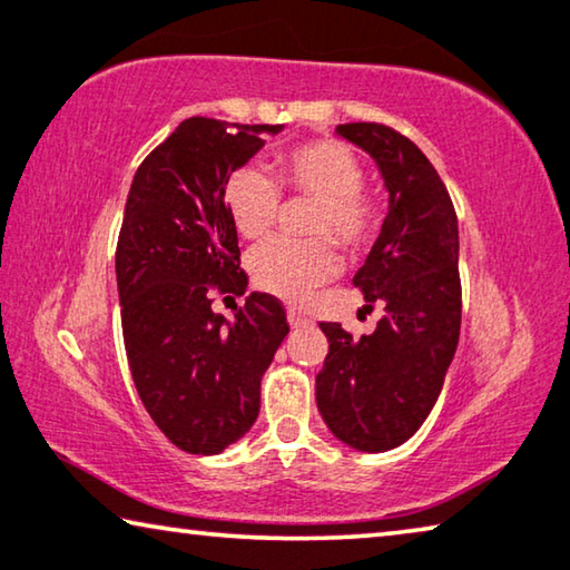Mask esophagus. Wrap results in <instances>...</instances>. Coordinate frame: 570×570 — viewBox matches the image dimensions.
<instances>
[{"mask_svg":"<svg viewBox=\"0 0 570 570\" xmlns=\"http://www.w3.org/2000/svg\"><path fill=\"white\" fill-rule=\"evenodd\" d=\"M287 323H291V328H301L308 323V318H305V315L297 308H287Z\"/></svg>","mask_w":570,"mask_h":570,"instance_id":"34e87169","label":"esophagus"}]
</instances>
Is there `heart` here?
Returning a JSON list of instances; mask_svg holds the SVG:
<instances>
[{"label": "heart", "mask_w": 570, "mask_h": 570, "mask_svg": "<svg viewBox=\"0 0 570 570\" xmlns=\"http://www.w3.org/2000/svg\"><path fill=\"white\" fill-rule=\"evenodd\" d=\"M277 173L295 194L318 198L311 234L334 236L348 252L370 247L380 232L382 208L362 190L364 168L346 145L336 139L297 145L277 155ZM224 204L234 229L257 239L275 224L279 194L273 178L259 168H239L226 180ZM326 236L311 242H262L247 257L252 283L283 301H303L313 287L338 273L336 247Z\"/></svg>", "instance_id": "heart-1"}]
</instances>
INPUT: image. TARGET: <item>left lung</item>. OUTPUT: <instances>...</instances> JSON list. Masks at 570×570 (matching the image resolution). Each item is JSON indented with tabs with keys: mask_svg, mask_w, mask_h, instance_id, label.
<instances>
[{
	"mask_svg": "<svg viewBox=\"0 0 570 570\" xmlns=\"http://www.w3.org/2000/svg\"><path fill=\"white\" fill-rule=\"evenodd\" d=\"M336 135L372 157L387 190L380 236L354 275L384 315L362 338L321 323L328 354L315 374V405L341 443L382 453L425 423L456 354L459 222L441 175L407 137L372 121L338 125Z\"/></svg>",
	"mask_w": 570,
	"mask_h": 570,
	"instance_id": "1",
	"label": "left lung"
}]
</instances>
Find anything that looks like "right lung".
<instances>
[{
	"label": "right lung",
	"instance_id": "1",
	"mask_svg": "<svg viewBox=\"0 0 570 570\" xmlns=\"http://www.w3.org/2000/svg\"><path fill=\"white\" fill-rule=\"evenodd\" d=\"M283 125L190 117L145 157L117 244L121 334L137 395L173 445L214 456L255 425L262 374L287 336L283 305L252 293L234 321L212 291L244 295L224 188Z\"/></svg>",
	"mask_w": 570,
	"mask_h": 570
}]
</instances>
